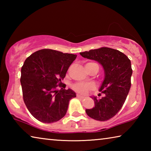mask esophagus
<instances>
[{
    "mask_svg": "<svg viewBox=\"0 0 151 151\" xmlns=\"http://www.w3.org/2000/svg\"><path fill=\"white\" fill-rule=\"evenodd\" d=\"M76 96H77L78 98H81V99H83V98H85V96H82V95H81V94H76Z\"/></svg>",
    "mask_w": 151,
    "mask_h": 151,
    "instance_id": "esophagus-1",
    "label": "esophagus"
}]
</instances>
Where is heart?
Listing matches in <instances>:
<instances>
[{
	"mask_svg": "<svg viewBox=\"0 0 151 151\" xmlns=\"http://www.w3.org/2000/svg\"><path fill=\"white\" fill-rule=\"evenodd\" d=\"M96 65V63H88L86 65ZM73 88L75 91L80 93L81 94H86L87 93L88 91L93 90L94 88V85L93 83H76L73 86Z\"/></svg>",
	"mask_w": 151,
	"mask_h": 151,
	"instance_id": "obj_1",
	"label": "heart"
}]
</instances>
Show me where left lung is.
Returning <instances> with one entry per match:
<instances>
[{
  "instance_id": "1",
  "label": "left lung",
  "mask_w": 151,
  "mask_h": 151,
  "mask_svg": "<svg viewBox=\"0 0 151 151\" xmlns=\"http://www.w3.org/2000/svg\"><path fill=\"white\" fill-rule=\"evenodd\" d=\"M88 59L96 60L103 66L104 78L99 88L104 96L94 101L93 109H86L88 116L99 121H106L115 116L123 105L131 86V63L118 50L108 47L80 52Z\"/></svg>"
}]
</instances>
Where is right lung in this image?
Returning <instances> with one entry per match:
<instances>
[{
  "label": "right lung",
  "mask_w": 151,
  "mask_h": 151,
  "mask_svg": "<svg viewBox=\"0 0 151 151\" xmlns=\"http://www.w3.org/2000/svg\"><path fill=\"white\" fill-rule=\"evenodd\" d=\"M76 58V55L42 49L25 60L20 76L22 96L27 108L38 121L52 123L65 116L76 93L65 89L61 81ZM58 86L62 87L60 90Z\"/></svg>",
  "instance_id": "1"
}]
</instances>
